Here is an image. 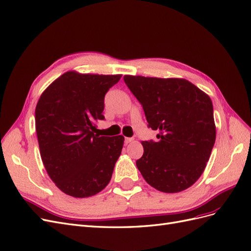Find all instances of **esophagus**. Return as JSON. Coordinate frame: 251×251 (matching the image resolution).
<instances>
[{
	"label": "esophagus",
	"instance_id": "1",
	"mask_svg": "<svg viewBox=\"0 0 251 251\" xmlns=\"http://www.w3.org/2000/svg\"><path fill=\"white\" fill-rule=\"evenodd\" d=\"M133 140H134L133 138H128V137H126V138L125 139V142L127 144V143H131Z\"/></svg>",
	"mask_w": 251,
	"mask_h": 251
}]
</instances>
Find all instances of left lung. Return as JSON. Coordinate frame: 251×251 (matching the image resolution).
I'll return each mask as SVG.
<instances>
[{"instance_id": "8db88e82", "label": "left lung", "mask_w": 251, "mask_h": 251, "mask_svg": "<svg viewBox=\"0 0 251 251\" xmlns=\"http://www.w3.org/2000/svg\"><path fill=\"white\" fill-rule=\"evenodd\" d=\"M142 104L156 141H142L136 161L142 177L157 191L175 194L191 187L203 174L216 141L210 97L184 78L125 75Z\"/></svg>"}]
</instances>
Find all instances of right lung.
Listing matches in <instances>:
<instances>
[{
	"label": "right lung",
	"instance_id": "right-lung-1",
	"mask_svg": "<svg viewBox=\"0 0 251 251\" xmlns=\"http://www.w3.org/2000/svg\"><path fill=\"white\" fill-rule=\"evenodd\" d=\"M121 74L68 71L52 81L35 108L40 153L50 179L68 196L92 197L109 184L123 135L94 134L104 119L103 98Z\"/></svg>",
	"mask_w": 251,
	"mask_h": 251
}]
</instances>
